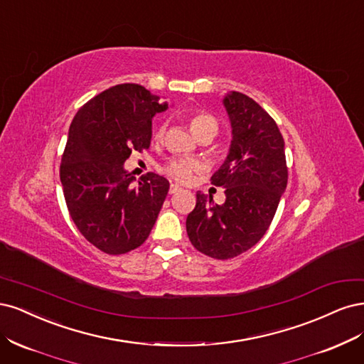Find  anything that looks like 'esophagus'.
Instances as JSON below:
<instances>
[{
    "mask_svg": "<svg viewBox=\"0 0 364 364\" xmlns=\"http://www.w3.org/2000/svg\"><path fill=\"white\" fill-rule=\"evenodd\" d=\"M180 191H181V187H180L178 184H171V187H169V193H171V195L177 193V192H180Z\"/></svg>",
    "mask_w": 364,
    "mask_h": 364,
    "instance_id": "34e87169",
    "label": "esophagus"
}]
</instances>
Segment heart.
<instances>
[{
  "instance_id": "1",
  "label": "heart",
  "mask_w": 364,
  "mask_h": 364,
  "mask_svg": "<svg viewBox=\"0 0 364 364\" xmlns=\"http://www.w3.org/2000/svg\"><path fill=\"white\" fill-rule=\"evenodd\" d=\"M189 125H191V130H192V133L195 136H198L199 133L208 130V128H215V130H218V124H216V119L213 118V116H210V114L203 113V112H193V113H191V116H189ZM163 133H165V124H161L157 128L156 137L160 139L163 136ZM196 168H198V165H196L195 161L178 159V160H172L169 163V165L166 166V172L171 175V177H173L175 180L187 181V180L191 178L192 171H195Z\"/></svg>"
}]
</instances>
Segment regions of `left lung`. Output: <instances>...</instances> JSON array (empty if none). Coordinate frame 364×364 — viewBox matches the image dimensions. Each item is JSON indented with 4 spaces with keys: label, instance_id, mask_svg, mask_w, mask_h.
I'll use <instances>...</instances> for the list:
<instances>
[{
    "label": "left lung",
    "instance_id": "obj_1",
    "mask_svg": "<svg viewBox=\"0 0 364 364\" xmlns=\"http://www.w3.org/2000/svg\"><path fill=\"white\" fill-rule=\"evenodd\" d=\"M222 104L231 125L227 159L212 177L225 189V203L196 193V205L186 219L195 248L218 260L248 251L275 216L287 186L284 139L275 121L252 98L227 92Z\"/></svg>",
    "mask_w": 364,
    "mask_h": 364
}]
</instances>
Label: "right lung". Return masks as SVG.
I'll use <instances>...</instances> for the list:
<instances>
[{
	"mask_svg": "<svg viewBox=\"0 0 364 364\" xmlns=\"http://www.w3.org/2000/svg\"><path fill=\"white\" fill-rule=\"evenodd\" d=\"M168 109L144 86L125 83L87 101L69 127L60 166L65 201L80 232L105 254L142 245L165 203V177L149 172L134 184L124 163L132 151L149 148L152 118Z\"/></svg>",
	"mask_w": 364,
	"mask_h": 364,
	"instance_id": "add662e5",
	"label": "right lung"
}]
</instances>
